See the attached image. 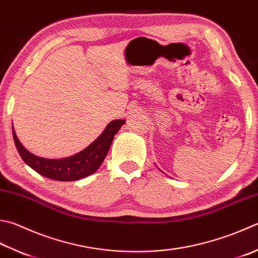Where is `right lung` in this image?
<instances>
[{"label":"right lung","instance_id":"add662e5","mask_svg":"<svg viewBox=\"0 0 258 258\" xmlns=\"http://www.w3.org/2000/svg\"><path fill=\"white\" fill-rule=\"evenodd\" d=\"M124 122L125 120H112L106 125L103 133L85 149L73 156L60 159H49L36 156L27 148H24V146L18 139L13 127L12 134L18 153L28 166H30L33 171L45 177L55 179V181L69 182L84 178L98 171V168L108 155L114 136Z\"/></svg>","mask_w":258,"mask_h":258}]
</instances>
